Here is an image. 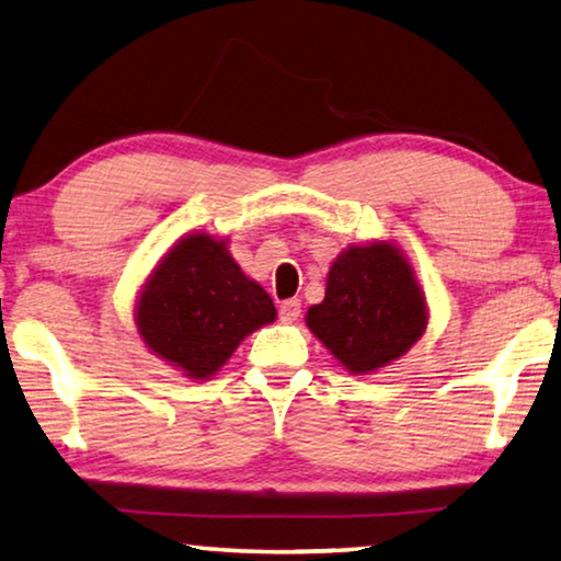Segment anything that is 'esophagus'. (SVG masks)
I'll return each instance as SVG.
<instances>
[{
	"mask_svg": "<svg viewBox=\"0 0 561 561\" xmlns=\"http://www.w3.org/2000/svg\"><path fill=\"white\" fill-rule=\"evenodd\" d=\"M299 312H301V301L299 299H284L279 305L282 322H297Z\"/></svg>",
	"mask_w": 561,
	"mask_h": 561,
	"instance_id": "obj_1",
	"label": "esophagus"
}]
</instances>
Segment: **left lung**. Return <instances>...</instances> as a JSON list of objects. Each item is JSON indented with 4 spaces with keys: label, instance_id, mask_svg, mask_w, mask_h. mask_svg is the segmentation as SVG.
Wrapping results in <instances>:
<instances>
[{
    "label": "left lung",
    "instance_id": "obj_1",
    "mask_svg": "<svg viewBox=\"0 0 561 561\" xmlns=\"http://www.w3.org/2000/svg\"><path fill=\"white\" fill-rule=\"evenodd\" d=\"M307 327L352 375H371L409 352L426 329V299L402 249L354 244L336 256Z\"/></svg>",
    "mask_w": 561,
    "mask_h": 561
}]
</instances>
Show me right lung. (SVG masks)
<instances>
[{"instance_id":"obj_1","label":"right lung","mask_w":561,"mask_h":561,"mask_svg":"<svg viewBox=\"0 0 561 561\" xmlns=\"http://www.w3.org/2000/svg\"><path fill=\"white\" fill-rule=\"evenodd\" d=\"M274 319L272 297L234 262L227 239L186 234L149 274L135 322L149 352L186 377L209 379Z\"/></svg>"}]
</instances>
